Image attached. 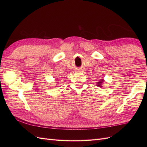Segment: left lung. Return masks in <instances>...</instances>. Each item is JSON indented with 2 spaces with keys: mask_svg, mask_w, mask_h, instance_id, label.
<instances>
[{
  "mask_svg": "<svg viewBox=\"0 0 147 147\" xmlns=\"http://www.w3.org/2000/svg\"><path fill=\"white\" fill-rule=\"evenodd\" d=\"M102 82H103V80H99V82H97V86H99V87H101V84L102 83Z\"/></svg>",
  "mask_w": 147,
  "mask_h": 147,
  "instance_id": "1",
  "label": "left lung"
}]
</instances>
